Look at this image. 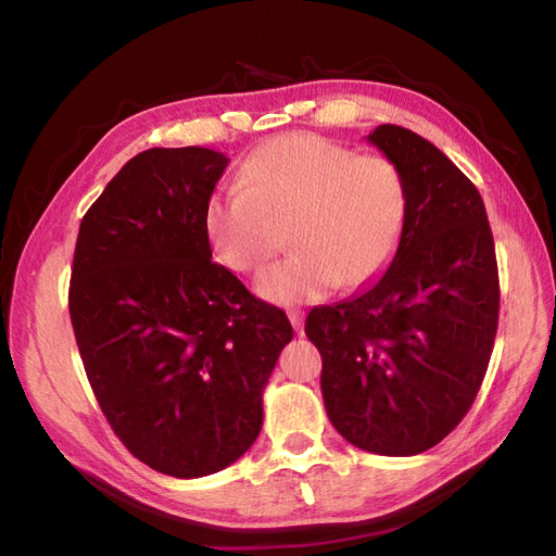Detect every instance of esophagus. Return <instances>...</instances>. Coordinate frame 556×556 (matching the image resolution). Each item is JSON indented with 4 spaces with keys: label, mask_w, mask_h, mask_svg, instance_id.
<instances>
[{
    "label": "esophagus",
    "mask_w": 556,
    "mask_h": 556,
    "mask_svg": "<svg viewBox=\"0 0 556 556\" xmlns=\"http://www.w3.org/2000/svg\"><path fill=\"white\" fill-rule=\"evenodd\" d=\"M289 321L294 326L296 333L304 331V312H289Z\"/></svg>",
    "instance_id": "esophagus-1"
}]
</instances>
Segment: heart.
Returning a JSON list of instances; mask_svg holds the SVG:
<instances>
[{"instance_id":"b5f03b06","label":"heart","mask_w":556,"mask_h":556,"mask_svg":"<svg viewBox=\"0 0 556 556\" xmlns=\"http://www.w3.org/2000/svg\"><path fill=\"white\" fill-rule=\"evenodd\" d=\"M238 186L211 199L205 235L223 267L250 275L289 228L294 252L255 281L269 304H308L338 285H370L388 269L407 225L400 166L318 135L269 139L244 159Z\"/></svg>"}]
</instances>
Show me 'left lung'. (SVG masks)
Here are the masks:
<instances>
[{"instance_id":"left-lung-1","label":"left lung","mask_w":556,"mask_h":556,"mask_svg":"<svg viewBox=\"0 0 556 556\" xmlns=\"http://www.w3.org/2000/svg\"><path fill=\"white\" fill-rule=\"evenodd\" d=\"M368 142L400 166L407 225L370 289L306 316L328 419L353 446L414 456L451 434L491 361L501 285L485 205L468 176L397 125Z\"/></svg>"}]
</instances>
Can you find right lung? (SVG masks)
Returning a JSON list of instances; mask_svg holds the SVG:
<instances>
[{"label": "right lung", "instance_id": "right-lung-1", "mask_svg": "<svg viewBox=\"0 0 556 556\" xmlns=\"http://www.w3.org/2000/svg\"><path fill=\"white\" fill-rule=\"evenodd\" d=\"M228 156L147 149L83 215L68 308L100 409L129 454L201 478L262 429V392L294 331L213 262L205 208Z\"/></svg>", "mask_w": 556, "mask_h": 556}]
</instances>
